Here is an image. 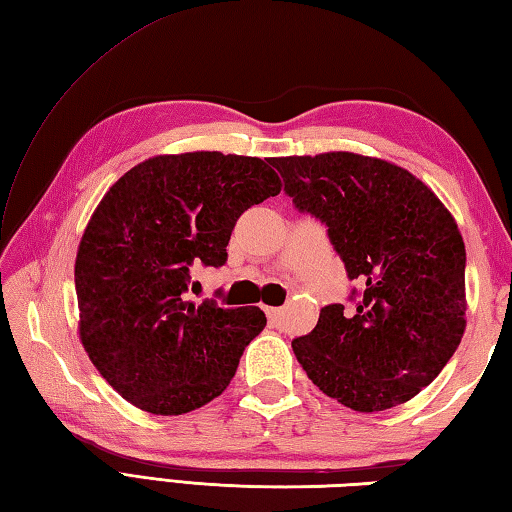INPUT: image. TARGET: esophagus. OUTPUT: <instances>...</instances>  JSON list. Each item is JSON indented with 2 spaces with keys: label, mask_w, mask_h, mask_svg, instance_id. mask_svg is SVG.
<instances>
[{
  "label": "esophagus",
  "mask_w": 512,
  "mask_h": 512,
  "mask_svg": "<svg viewBox=\"0 0 512 512\" xmlns=\"http://www.w3.org/2000/svg\"><path fill=\"white\" fill-rule=\"evenodd\" d=\"M267 318L272 325H278L283 321V310L281 307H267Z\"/></svg>",
  "instance_id": "esophagus-1"
}]
</instances>
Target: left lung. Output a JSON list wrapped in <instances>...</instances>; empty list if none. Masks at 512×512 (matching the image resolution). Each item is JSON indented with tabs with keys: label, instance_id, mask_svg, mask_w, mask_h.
<instances>
[{
	"label": "left lung",
	"instance_id": "obj_1",
	"mask_svg": "<svg viewBox=\"0 0 512 512\" xmlns=\"http://www.w3.org/2000/svg\"><path fill=\"white\" fill-rule=\"evenodd\" d=\"M269 162L361 285L352 310L325 305L314 330L292 341L298 363L356 412L417 397L466 330V247L455 218L419 178L379 158L330 151Z\"/></svg>",
	"mask_w": 512,
	"mask_h": 512
}]
</instances>
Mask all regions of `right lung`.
Here are the masks:
<instances>
[{
    "mask_svg": "<svg viewBox=\"0 0 512 512\" xmlns=\"http://www.w3.org/2000/svg\"><path fill=\"white\" fill-rule=\"evenodd\" d=\"M278 191L265 160L220 151L149 158L106 191L77 249L75 292L84 350L122 399L171 417L223 394L267 318L187 303L191 267L225 265L240 214Z\"/></svg>",
    "mask_w": 512,
    "mask_h": 512,
    "instance_id": "obj_1",
    "label": "right lung"
}]
</instances>
